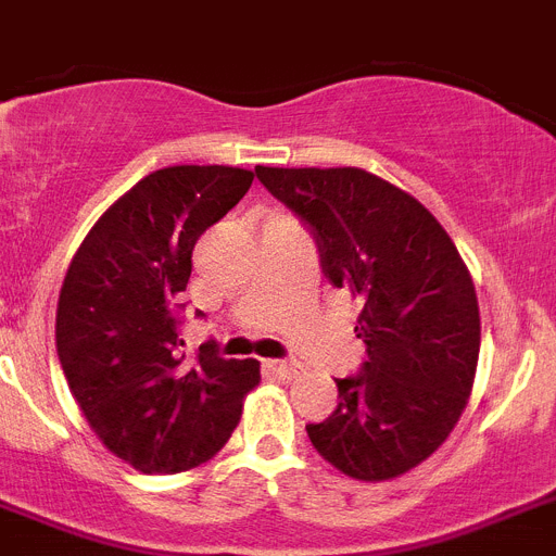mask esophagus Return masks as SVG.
Wrapping results in <instances>:
<instances>
[{
  "label": "esophagus",
  "instance_id": "obj_1",
  "mask_svg": "<svg viewBox=\"0 0 556 556\" xmlns=\"http://www.w3.org/2000/svg\"><path fill=\"white\" fill-rule=\"evenodd\" d=\"M268 367L277 372L279 379H296V376H302V365H296V362H268Z\"/></svg>",
  "mask_w": 556,
  "mask_h": 556
}]
</instances>
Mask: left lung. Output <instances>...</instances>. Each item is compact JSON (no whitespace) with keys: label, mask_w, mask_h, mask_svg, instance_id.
<instances>
[{"label":"left lung","mask_w":556,"mask_h":556,"mask_svg":"<svg viewBox=\"0 0 556 556\" xmlns=\"http://www.w3.org/2000/svg\"><path fill=\"white\" fill-rule=\"evenodd\" d=\"M319 249L321 274L362 302L367 362L336 379L339 407L307 438L356 480L409 472L444 444L472 393L480 353L478 296L455 242L427 208L356 166H256Z\"/></svg>","instance_id":"8db88e82"}]
</instances>
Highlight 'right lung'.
<instances>
[{
  "mask_svg": "<svg viewBox=\"0 0 556 556\" xmlns=\"http://www.w3.org/2000/svg\"><path fill=\"white\" fill-rule=\"evenodd\" d=\"M235 166H166L132 186L84 237L55 311V350L84 418L138 472L175 475L220 452L260 384L256 358L194 362L180 339L191 251L251 189Z\"/></svg>",
  "mask_w": 556,
  "mask_h": 556,
  "instance_id": "1",
  "label": "right lung"
}]
</instances>
